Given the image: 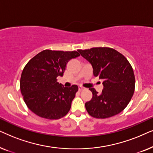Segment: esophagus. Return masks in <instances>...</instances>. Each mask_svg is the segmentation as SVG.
I'll list each match as a JSON object with an SVG mask.
<instances>
[{"label": "esophagus", "mask_w": 153, "mask_h": 153, "mask_svg": "<svg viewBox=\"0 0 153 153\" xmlns=\"http://www.w3.org/2000/svg\"><path fill=\"white\" fill-rule=\"evenodd\" d=\"M85 88L84 87H83V86H81V85H80V86H79V91H83V90H85Z\"/></svg>", "instance_id": "esophagus-1"}]
</instances>
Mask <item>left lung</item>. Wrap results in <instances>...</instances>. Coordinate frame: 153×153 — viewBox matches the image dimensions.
Wrapping results in <instances>:
<instances>
[{
  "mask_svg": "<svg viewBox=\"0 0 153 153\" xmlns=\"http://www.w3.org/2000/svg\"><path fill=\"white\" fill-rule=\"evenodd\" d=\"M78 51L91 62L94 76L104 80L102 93L95 88L89 89L93 97L85 104L88 114L101 119L118 114L126 108L134 93L135 76L129 62L122 53L109 47Z\"/></svg>",
  "mask_w": 153,
  "mask_h": 153,
  "instance_id": "1",
  "label": "left lung"
}]
</instances>
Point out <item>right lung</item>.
Instances as JSON below:
<instances>
[{
    "mask_svg": "<svg viewBox=\"0 0 153 153\" xmlns=\"http://www.w3.org/2000/svg\"><path fill=\"white\" fill-rule=\"evenodd\" d=\"M79 56L76 51L46 49L29 60L22 71L20 89L31 111L50 120L68 114L79 88L76 85L64 87L57 77L63 76L69 60Z\"/></svg>",
    "mask_w": 153,
    "mask_h": 153,
    "instance_id": "add662e5",
    "label": "right lung"
}]
</instances>
